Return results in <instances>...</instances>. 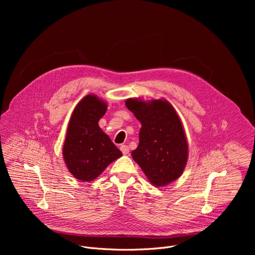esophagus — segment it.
Here are the masks:
<instances>
[{"mask_svg": "<svg viewBox=\"0 0 255 255\" xmlns=\"http://www.w3.org/2000/svg\"><path fill=\"white\" fill-rule=\"evenodd\" d=\"M120 150L122 151L123 154H128V153H129V147H128V145H121V146H120Z\"/></svg>", "mask_w": 255, "mask_h": 255, "instance_id": "1", "label": "esophagus"}]
</instances>
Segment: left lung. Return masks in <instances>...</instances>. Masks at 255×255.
I'll use <instances>...</instances> for the list:
<instances>
[{"label":"left lung","instance_id":"left-lung-1","mask_svg":"<svg viewBox=\"0 0 255 255\" xmlns=\"http://www.w3.org/2000/svg\"><path fill=\"white\" fill-rule=\"evenodd\" d=\"M126 107L141 123L139 144L132 151L150 183L163 187L183 173L189 154L188 141L174 108L166 100L144 102L127 99Z\"/></svg>","mask_w":255,"mask_h":255}]
</instances>
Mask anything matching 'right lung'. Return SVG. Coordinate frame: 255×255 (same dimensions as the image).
Instances as JSON below:
<instances>
[{
    "label": "right lung",
    "mask_w": 255,
    "mask_h": 255,
    "mask_svg": "<svg viewBox=\"0 0 255 255\" xmlns=\"http://www.w3.org/2000/svg\"><path fill=\"white\" fill-rule=\"evenodd\" d=\"M106 111V102L88 95L71 114L62 154L69 172L82 181L94 180L122 155L98 124Z\"/></svg>",
    "instance_id": "right-lung-1"
}]
</instances>
